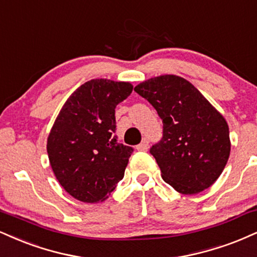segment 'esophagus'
Wrapping results in <instances>:
<instances>
[{
  "instance_id": "esophagus-1",
  "label": "esophagus",
  "mask_w": 257,
  "mask_h": 257,
  "mask_svg": "<svg viewBox=\"0 0 257 257\" xmlns=\"http://www.w3.org/2000/svg\"><path fill=\"white\" fill-rule=\"evenodd\" d=\"M147 148H148V140H147V139H144L141 144L138 145V146H137L138 151H147Z\"/></svg>"
}]
</instances>
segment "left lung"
Returning <instances> with one entry per match:
<instances>
[{
  "label": "left lung",
  "instance_id": "left-lung-1",
  "mask_svg": "<svg viewBox=\"0 0 257 257\" xmlns=\"http://www.w3.org/2000/svg\"><path fill=\"white\" fill-rule=\"evenodd\" d=\"M134 91L163 119V139L150 150L162 177L178 193L209 188L225 169L231 151L226 119L195 86L181 76L151 78Z\"/></svg>",
  "mask_w": 257,
  "mask_h": 257
}]
</instances>
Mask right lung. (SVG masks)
<instances>
[{"instance_id":"obj_1","label":"right lung","mask_w":257,"mask_h":257,"mask_svg":"<svg viewBox=\"0 0 257 257\" xmlns=\"http://www.w3.org/2000/svg\"><path fill=\"white\" fill-rule=\"evenodd\" d=\"M131 82L93 79L67 99L48 137L56 179L74 199L97 203L124 176L133 148L118 144L115 109L131 95Z\"/></svg>"}]
</instances>
